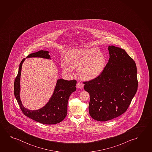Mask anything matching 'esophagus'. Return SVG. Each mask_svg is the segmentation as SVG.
I'll return each mask as SVG.
<instances>
[{
  "label": "esophagus",
  "instance_id": "obj_1",
  "mask_svg": "<svg viewBox=\"0 0 152 152\" xmlns=\"http://www.w3.org/2000/svg\"><path fill=\"white\" fill-rule=\"evenodd\" d=\"M83 87H84V84L83 83L80 82L77 83V88H82Z\"/></svg>",
  "mask_w": 152,
  "mask_h": 152
}]
</instances>
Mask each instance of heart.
Wrapping results in <instances>:
<instances>
[{
    "mask_svg": "<svg viewBox=\"0 0 152 152\" xmlns=\"http://www.w3.org/2000/svg\"><path fill=\"white\" fill-rule=\"evenodd\" d=\"M106 59L102 52L95 49H80L70 51L61 66L63 72L72 75L74 69L83 80H90L99 76L104 69Z\"/></svg>",
    "mask_w": 152,
    "mask_h": 152,
    "instance_id": "heart-1",
    "label": "heart"
}]
</instances>
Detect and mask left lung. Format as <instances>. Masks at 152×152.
<instances>
[{
	"label": "left lung",
	"mask_w": 152,
	"mask_h": 152,
	"mask_svg": "<svg viewBox=\"0 0 152 152\" xmlns=\"http://www.w3.org/2000/svg\"><path fill=\"white\" fill-rule=\"evenodd\" d=\"M110 58L99 76L84 82L90 95L89 113L93 119L106 121L127 111L138 88L137 67L124 49L108 47Z\"/></svg>",
	"instance_id": "obj_1"
}]
</instances>
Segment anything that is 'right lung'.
Masks as SVG:
<instances>
[{"label":"right lung","instance_id":"obj_1","mask_svg":"<svg viewBox=\"0 0 152 152\" xmlns=\"http://www.w3.org/2000/svg\"><path fill=\"white\" fill-rule=\"evenodd\" d=\"M49 51L40 50L28 55L27 58L40 57L50 59ZM24 58L20 62L18 75L14 81V92L18 105L24 115L43 124H58L64 119L67 113V104L70 95L76 90V80H58L55 90L49 102L43 107L37 110H30L23 107L20 97V77Z\"/></svg>","mask_w":152,"mask_h":152}]
</instances>
